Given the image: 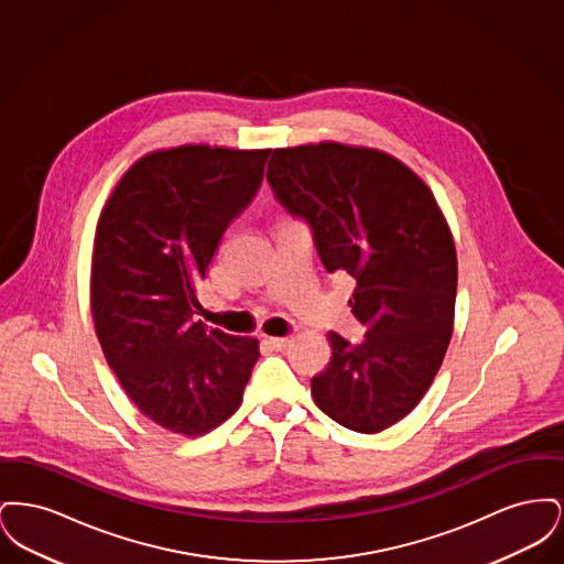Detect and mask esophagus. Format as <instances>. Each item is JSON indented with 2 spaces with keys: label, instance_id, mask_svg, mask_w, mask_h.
Here are the masks:
<instances>
[{
  "label": "esophagus",
  "instance_id": "34e87169",
  "mask_svg": "<svg viewBox=\"0 0 564 564\" xmlns=\"http://www.w3.org/2000/svg\"><path fill=\"white\" fill-rule=\"evenodd\" d=\"M267 343H269L270 347H272L274 350H283L290 347L292 338H288V336H285V338H269Z\"/></svg>",
  "mask_w": 564,
  "mask_h": 564
}]
</instances>
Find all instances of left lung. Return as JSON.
Instances as JSON below:
<instances>
[{"label":"left lung","instance_id":"1","mask_svg":"<svg viewBox=\"0 0 564 564\" xmlns=\"http://www.w3.org/2000/svg\"><path fill=\"white\" fill-rule=\"evenodd\" d=\"M267 180L311 226L325 270L352 276L366 327L357 345L329 332L315 403L357 433L395 425L427 393L455 322V242L431 189L398 159L334 141L274 150Z\"/></svg>","mask_w":564,"mask_h":564}]
</instances>
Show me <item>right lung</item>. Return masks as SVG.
I'll return each instance as SVG.
<instances>
[{
  "instance_id": "add662e5",
  "label": "right lung",
  "mask_w": 564,
  "mask_h": 564,
  "mask_svg": "<svg viewBox=\"0 0 564 564\" xmlns=\"http://www.w3.org/2000/svg\"><path fill=\"white\" fill-rule=\"evenodd\" d=\"M270 150L180 145L134 162L95 232L90 308L109 368L173 433H209L241 405L258 340L194 322L221 235L247 209Z\"/></svg>"
}]
</instances>
